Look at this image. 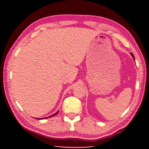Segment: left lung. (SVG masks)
<instances>
[{"mask_svg":"<svg viewBox=\"0 0 149 149\" xmlns=\"http://www.w3.org/2000/svg\"><path fill=\"white\" fill-rule=\"evenodd\" d=\"M131 54H132V56H133V59H134L135 60V58H134V56H133V54L132 53V52H131Z\"/></svg>","mask_w":149,"mask_h":149,"instance_id":"1","label":"left lung"}]
</instances>
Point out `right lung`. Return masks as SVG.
<instances>
[{
	"mask_svg": "<svg viewBox=\"0 0 149 149\" xmlns=\"http://www.w3.org/2000/svg\"><path fill=\"white\" fill-rule=\"evenodd\" d=\"M58 113V111L57 112H56L55 113V114H52V116H49V117H48V118H50V117H52V116H55V115H56ZM45 118H41V119H45ZM40 120V119H39Z\"/></svg>",
	"mask_w": 149,
	"mask_h": 149,
	"instance_id": "1",
	"label": "right lung"
}]
</instances>
